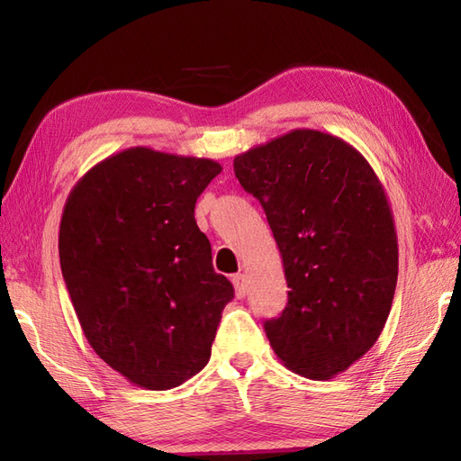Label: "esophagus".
Listing matches in <instances>:
<instances>
[{"label": "esophagus", "mask_w": 461, "mask_h": 461, "mask_svg": "<svg viewBox=\"0 0 461 461\" xmlns=\"http://www.w3.org/2000/svg\"><path fill=\"white\" fill-rule=\"evenodd\" d=\"M231 283H233V287H236L238 299H243L248 295V281H246V276H243V273H236V276L231 277Z\"/></svg>", "instance_id": "obj_1"}]
</instances>
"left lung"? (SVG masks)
<instances>
[{
    "mask_svg": "<svg viewBox=\"0 0 461 461\" xmlns=\"http://www.w3.org/2000/svg\"><path fill=\"white\" fill-rule=\"evenodd\" d=\"M266 210L289 301L266 335L289 370L329 380L365 357L393 307L398 240L384 185L355 146L295 129L233 158Z\"/></svg>",
    "mask_w": 461,
    "mask_h": 461,
    "instance_id": "left-lung-1",
    "label": "left lung"
}]
</instances>
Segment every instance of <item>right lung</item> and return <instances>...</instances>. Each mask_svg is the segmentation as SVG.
I'll use <instances>...</instances> for the list:
<instances>
[{"mask_svg": "<svg viewBox=\"0 0 461 461\" xmlns=\"http://www.w3.org/2000/svg\"><path fill=\"white\" fill-rule=\"evenodd\" d=\"M221 166L134 146L73 185L59 225L65 285L86 340L146 390H170L208 365L231 283L194 220Z\"/></svg>", "mask_w": 461, "mask_h": 461, "instance_id": "right-lung-1", "label": "right lung"}]
</instances>
